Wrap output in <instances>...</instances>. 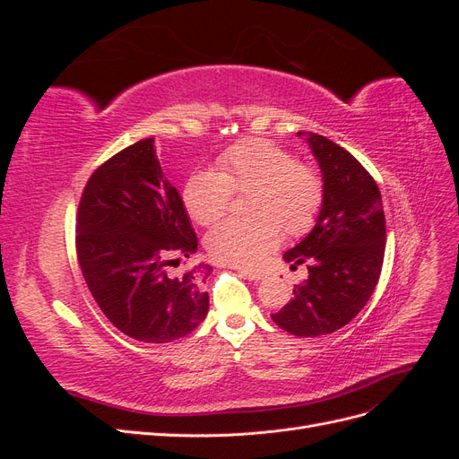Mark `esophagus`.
<instances>
[{"label": "esophagus", "mask_w": 459, "mask_h": 459, "mask_svg": "<svg viewBox=\"0 0 459 459\" xmlns=\"http://www.w3.org/2000/svg\"><path fill=\"white\" fill-rule=\"evenodd\" d=\"M239 273H241V275H245L248 281H260V280H264V277H266V273H264V272L247 270V268H239Z\"/></svg>", "instance_id": "obj_1"}]
</instances>
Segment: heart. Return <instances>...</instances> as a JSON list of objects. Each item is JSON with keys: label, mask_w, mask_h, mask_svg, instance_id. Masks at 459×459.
Masks as SVG:
<instances>
[{"label": "heart", "mask_w": 459, "mask_h": 459, "mask_svg": "<svg viewBox=\"0 0 459 459\" xmlns=\"http://www.w3.org/2000/svg\"><path fill=\"white\" fill-rule=\"evenodd\" d=\"M233 191L248 193L253 218H228L206 233V251L231 266H256L281 239L307 233L324 201V184L310 166L266 140H245L218 157V170L193 172L182 199L197 224H212L228 211Z\"/></svg>", "instance_id": "heart-1"}]
</instances>
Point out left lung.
<instances>
[{"instance_id": "obj_1", "label": "left lung", "mask_w": 459, "mask_h": 459, "mask_svg": "<svg viewBox=\"0 0 459 459\" xmlns=\"http://www.w3.org/2000/svg\"><path fill=\"white\" fill-rule=\"evenodd\" d=\"M297 135L317 160L324 201L312 231L283 255L290 270L307 262L308 280L272 319L290 335L319 337L366 307L381 275L386 230L379 187L364 166L324 135Z\"/></svg>"}]
</instances>
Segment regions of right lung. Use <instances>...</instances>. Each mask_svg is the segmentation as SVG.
<instances>
[{
  "label": "right lung",
  "mask_w": 459,
  "mask_h": 459,
  "mask_svg": "<svg viewBox=\"0 0 459 459\" xmlns=\"http://www.w3.org/2000/svg\"><path fill=\"white\" fill-rule=\"evenodd\" d=\"M76 220L90 293L124 335L172 342L206 317L204 281L212 268L201 262L182 275L166 270L197 253V235L160 169L155 137L122 149L91 174Z\"/></svg>",
  "instance_id": "1"
}]
</instances>
